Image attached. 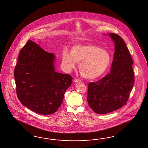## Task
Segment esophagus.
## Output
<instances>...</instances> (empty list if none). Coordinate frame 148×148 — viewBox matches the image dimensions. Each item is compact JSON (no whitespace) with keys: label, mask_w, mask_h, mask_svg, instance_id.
Here are the masks:
<instances>
[{"label":"esophagus","mask_w":148,"mask_h":148,"mask_svg":"<svg viewBox=\"0 0 148 148\" xmlns=\"http://www.w3.org/2000/svg\"><path fill=\"white\" fill-rule=\"evenodd\" d=\"M74 82L75 83H80L82 81L81 80H80L79 79H76V78H75V79H74Z\"/></svg>","instance_id":"1"}]
</instances>
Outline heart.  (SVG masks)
Wrapping results in <instances>:
<instances>
[{"instance_id":"obj_1","label":"heart","mask_w":148,"mask_h":148,"mask_svg":"<svg viewBox=\"0 0 148 148\" xmlns=\"http://www.w3.org/2000/svg\"><path fill=\"white\" fill-rule=\"evenodd\" d=\"M111 62V56L107 50L94 45H77L72 46L70 53L63 50L62 64L67 71L79 64L82 76L88 79H97L106 72Z\"/></svg>"}]
</instances>
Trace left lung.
Here are the masks:
<instances>
[{"label":"left lung","instance_id":"8db88e82","mask_svg":"<svg viewBox=\"0 0 148 148\" xmlns=\"http://www.w3.org/2000/svg\"><path fill=\"white\" fill-rule=\"evenodd\" d=\"M108 35L115 45L110 72L101 79L88 85L87 102L99 114L108 113L125 105L134 85L133 60L125 42L117 34Z\"/></svg>","mask_w":148,"mask_h":148}]
</instances>
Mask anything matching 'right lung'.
I'll return each instance as SVG.
<instances>
[{"label": "right lung", "instance_id": "right-lung-1", "mask_svg": "<svg viewBox=\"0 0 148 148\" xmlns=\"http://www.w3.org/2000/svg\"><path fill=\"white\" fill-rule=\"evenodd\" d=\"M55 59L32 40L20 51L14 69L17 95L23 106L38 114L55 113L71 85V76L55 71Z\"/></svg>", "mask_w": 148, "mask_h": 148}]
</instances>
